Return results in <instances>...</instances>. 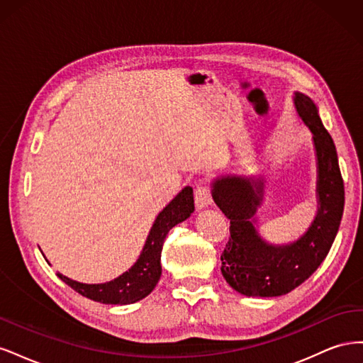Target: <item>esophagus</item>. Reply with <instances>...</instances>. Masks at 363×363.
I'll use <instances>...</instances> for the list:
<instances>
[{
    "label": "esophagus",
    "mask_w": 363,
    "mask_h": 363,
    "mask_svg": "<svg viewBox=\"0 0 363 363\" xmlns=\"http://www.w3.org/2000/svg\"><path fill=\"white\" fill-rule=\"evenodd\" d=\"M195 204L199 208L212 204V189L207 183H200L195 189Z\"/></svg>",
    "instance_id": "obj_1"
}]
</instances>
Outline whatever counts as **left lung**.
I'll return each instance as SVG.
<instances>
[{
	"instance_id": "left-lung-1",
	"label": "left lung",
	"mask_w": 363,
	"mask_h": 363,
	"mask_svg": "<svg viewBox=\"0 0 363 363\" xmlns=\"http://www.w3.org/2000/svg\"><path fill=\"white\" fill-rule=\"evenodd\" d=\"M295 107L313 133L320 200L315 221L300 240L274 247L257 235L250 218L262 201L263 180L225 177L213 183V200L230 219L221 272L230 286L247 296H279L300 286L328 255L342 218L345 192L333 139L309 96L296 92Z\"/></svg>"
}]
</instances>
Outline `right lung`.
Wrapping results in <instances>:
<instances>
[{
	"label": "right lung",
	"instance_id": "add662e5",
	"mask_svg": "<svg viewBox=\"0 0 363 363\" xmlns=\"http://www.w3.org/2000/svg\"><path fill=\"white\" fill-rule=\"evenodd\" d=\"M194 208V191L189 186H186L157 215L138 262L118 279L101 284H84L65 277L57 272L59 279L67 283L75 292L86 296V298L103 304L123 306L145 298L155 289L160 279V256L168 232L174 225L189 218Z\"/></svg>",
	"mask_w": 363,
	"mask_h": 363
}]
</instances>
